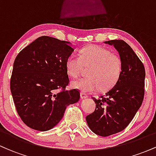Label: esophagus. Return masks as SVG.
Segmentation results:
<instances>
[{"label":"esophagus","instance_id":"esophagus-1","mask_svg":"<svg viewBox=\"0 0 156 156\" xmlns=\"http://www.w3.org/2000/svg\"><path fill=\"white\" fill-rule=\"evenodd\" d=\"M88 98V95H87V94H85V93L83 92H80V98L81 99H86V98Z\"/></svg>","mask_w":156,"mask_h":156}]
</instances>
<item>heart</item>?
Returning <instances> with one entry per match:
<instances>
[{
	"mask_svg": "<svg viewBox=\"0 0 156 156\" xmlns=\"http://www.w3.org/2000/svg\"><path fill=\"white\" fill-rule=\"evenodd\" d=\"M83 67H89L88 77L73 80L71 87L86 93L95 92L98 89L101 92L109 90L117 84L122 72L120 57L108 48L95 44L82 48L78 56L72 54L66 60V70L72 78L79 76Z\"/></svg>",
	"mask_w": 156,
	"mask_h": 156,
	"instance_id": "b5f03b06",
	"label": "heart"
}]
</instances>
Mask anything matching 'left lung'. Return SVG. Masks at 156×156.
<instances>
[{
  "mask_svg": "<svg viewBox=\"0 0 156 156\" xmlns=\"http://www.w3.org/2000/svg\"><path fill=\"white\" fill-rule=\"evenodd\" d=\"M113 45L122 62L119 80L105 95L97 100L96 108L86 119L92 131L101 136L115 134L129 125L142 103L144 94V64L128 44L120 39L104 42Z\"/></svg>",
  "mask_w": 156,
  "mask_h": 156,
  "instance_id": "left-lung-1",
  "label": "left lung"
}]
</instances>
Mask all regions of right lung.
<instances>
[{
	"label": "right lung",
	"mask_w": 156,
	"mask_h": 156,
	"mask_svg": "<svg viewBox=\"0 0 156 156\" xmlns=\"http://www.w3.org/2000/svg\"><path fill=\"white\" fill-rule=\"evenodd\" d=\"M73 51L69 42L43 36L16 57L11 92L17 114L32 129L51 130L62 119L67 106L79 101L78 89L66 90L69 80L65 63Z\"/></svg>",
	"instance_id": "add662e5"
}]
</instances>
